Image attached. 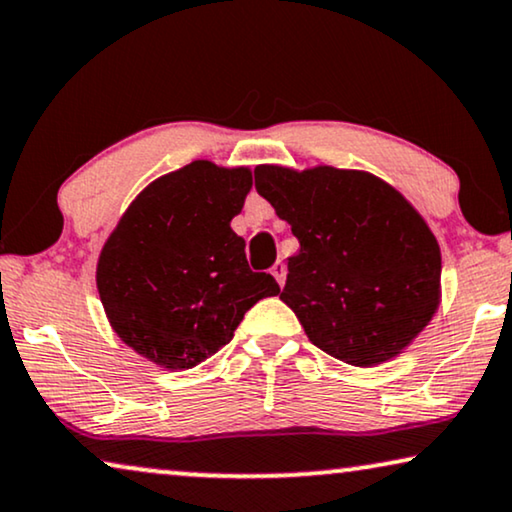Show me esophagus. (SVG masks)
I'll return each instance as SVG.
<instances>
[{
  "label": "esophagus",
  "instance_id": "1",
  "mask_svg": "<svg viewBox=\"0 0 512 512\" xmlns=\"http://www.w3.org/2000/svg\"><path fill=\"white\" fill-rule=\"evenodd\" d=\"M272 277L277 279V284L279 286H284V282H286V268H284V263H275L272 265Z\"/></svg>",
  "mask_w": 512,
  "mask_h": 512
}]
</instances>
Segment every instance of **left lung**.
Wrapping results in <instances>:
<instances>
[{"mask_svg":"<svg viewBox=\"0 0 512 512\" xmlns=\"http://www.w3.org/2000/svg\"><path fill=\"white\" fill-rule=\"evenodd\" d=\"M254 177L300 242L279 298L312 345L359 368L401 354L440 305V247L422 214L361 170L258 165Z\"/></svg>","mask_w":512,"mask_h":512,"instance_id":"8db88e82","label":"left lung"}]
</instances>
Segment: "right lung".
I'll return each mask as SVG.
<instances>
[{"mask_svg":"<svg viewBox=\"0 0 512 512\" xmlns=\"http://www.w3.org/2000/svg\"><path fill=\"white\" fill-rule=\"evenodd\" d=\"M249 191V167L193 160L125 209L95 279L111 328L139 356L167 370L198 366L233 340L249 307L277 296L275 277L251 272L230 228Z\"/></svg>","mask_w":512,"mask_h":512,"instance_id":"obj_1","label":"right lung"}]
</instances>
